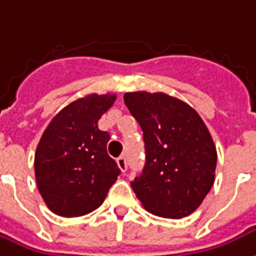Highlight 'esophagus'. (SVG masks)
<instances>
[{
    "mask_svg": "<svg viewBox=\"0 0 256 256\" xmlns=\"http://www.w3.org/2000/svg\"><path fill=\"white\" fill-rule=\"evenodd\" d=\"M116 162H118V166L120 168L122 172H124L128 170V160H126V157H119L116 160Z\"/></svg>",
    "mask_w": 256,
    "mask_h": 256,
    "instance_id": "obj_1",
    "label": "esophagus"
}]
</instances>
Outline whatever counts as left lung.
I'll list each match as a JSON object with an SVG mask.
<instances>
[{
	"mask_svg": "<svg viewBox=\"0 0 256 256\" xmlns=\"http://www.w3.org/2000/svg\"><path fill=\"white\" fill-rule=\"evenodd\" d=\"M142 130L146 165L132 188L150 213L180 218L200 206L214 184L217 151L192 106L162 92H126Z\"/></svg>",
	"mask_w": 256,
	"mask_h": 256,
	"instance_id": "obj_1",
	"label": "left lung"
}]
</instances>
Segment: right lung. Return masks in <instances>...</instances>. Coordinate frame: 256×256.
Listing matches in <instances>:
<instances>
[{"label":"right lung","instance_id":"obj_1","mask_svg":"<svg viewBox=\"0 0 256 256\" xmlns=\"http://www.w3.org/2000/svg\"><path fill=\"white\" fill-rule=\"evenodd\" d=\"M116 100L114 94H91L62 108L42 134L34 154L38 189L48 208L62 217H78L98 208L120 175L109 157L108 132L100 116Z\"/></svg>","mask_w":256,"mask_h":256}]
</instances>
